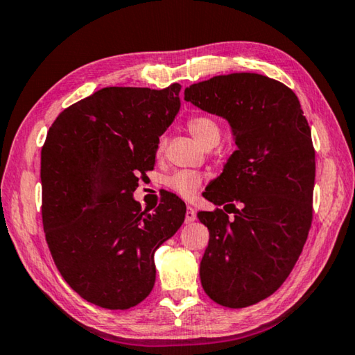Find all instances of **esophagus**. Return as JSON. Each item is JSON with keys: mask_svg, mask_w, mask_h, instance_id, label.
I'll return each instance as SVG.
<instances>
[{"mask_svg": "<svg viewBox=\"0 0 355 355\" xmlns=\"http://www.w3.org/2000/svg\"><path fill=\"white\" fill-rule=\"evenodd\" d=\"M196 218H197L196 209L188 205V208H186V216H184L186 224H191V222H194V220H196Z\"/></svg>", "mask_w": 355, "mask_h": 355, "instance_id": "esophagus-1", "label": "esophagus"}]
</instances>
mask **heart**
Segmentation results:
<instances>
[{
	"label": "heart",
	"mask_w": 355,
	"mask_h": 355,
	"mask_svg": "<svg viewBox=\"0 0 355 355\" xmlns=\"http://www.w3.org/2000/svg\"><path fill=\"white\" fill-rule=\"evenodd\" d=\"M189 133L199 141L203 147H213L218 144L220 137V128L216 120L208 116H194L188 120L186 123ZM166 141L164 137H161L158 141V146H156V155H161L164 152ZM205 182V175L202 172L197 171H189V169H182L173 172L172 175L166 178V186L171 191L175 192V194L182 197H192L197 192V189Z\"/></svg>",
	"instance_id": "b5f03b06"
}]
</instances>
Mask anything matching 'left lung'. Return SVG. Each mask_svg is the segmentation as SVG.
Here are the masks:
<instances>
[{"label": "left lung", "mask_w": 355, "mask_h": 355, "mask_svg": "<svg viewBox=\"0 0 355 355\" xmlns=\"http://www.w3.org/2000/svg\"><path fill=\"white\" fill-rule=\"evenodd\" d=\"M184 100L227 119L238 147L205 192L224 209L197 214L209 232L202 286L224 307H249L279 290L307 241L316 171L309 122L290 87L258 73L213 76L186 87Z\"/></svg>", "instance_id": "1"}]
</instances>
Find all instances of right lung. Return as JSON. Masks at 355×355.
I'll return each mask as SVG.
<instances>
[{"label": "right lung", "mask_w": 355, "mask_h": 355, "mask_svg": "<svg viewBox=\"0 0 355 355\" xmlns=\"http://www.w3.org/2000/svg\"><path fill=\"white\" fill-rule=\"evenodd\" d=\"M180 89H100L48 130L40 159L45 239L64 280L98 307L127 310L148 296L155 250L184 220L177 196L153 213L133 199L180 110Z\"/></svg>", "instance_id": "add662e5"}]
</instances>
